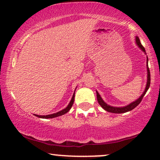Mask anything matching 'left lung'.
I'll return each instance as SVG.
<instances>
[{"mask_svg":"<svg viewBox=\"0 0 160 160\" xmlns=\"http://www.w3.org/2000/svg\"><path fill=\"white\" fill-rule=\"evenodd\" d=\"M136 42H137V44L138 45V46L140 47V48L144 51V52H146L145 48L142 46V44H141L140 39H139L138 37H136ZM147 71H148V81H147V84H146V90H145V92L142 93V95H141V96L138 99V100L134 101V102H132V103H130L129 105L126 106V107H111V106L107 105V103H106L104 101L102 100V98H101L99 93L98 92H96L97 99H98V103L101 105V107H102L103 109H105L106 111L109 112H112V113H124V112H126L131 111V110H132L133 109H134V108H135L137 106H138L139 103H140L141 101H142V98H143V96L145 95H146L147 90H148L149 87H150L151 74H150V70H149L148 65V58H147Z\"/></svg>","mask_w":160,"mask_h":160,"instance_id":"1","label":"left lung"}]
</instances>
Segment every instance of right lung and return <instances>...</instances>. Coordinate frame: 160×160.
Masks as SVG:
<instances>
[{"instance_id":"right-lung-1","label":"right lung","mask_w":160,"mask_h":160,"mask_svg":"<svg viewBox=\"0 0 160 160\" xmlns=\"http://www.w3.org/2000/svg\"><path fill=\"white\" fill-rule=\"evenodd\" d=\"M74 97H75V95L73 94V95H72V97L71 101H70L69 104H68V106L65 108V109H62V111L58 112H57V113L52 114V115H34L37 116V117H38V118H53L58 117V116H61L62 115H64V114L67 113L68 112L70 109V108L72 107V103H73V102H74Z\"/></svg>"}]
</instances>
